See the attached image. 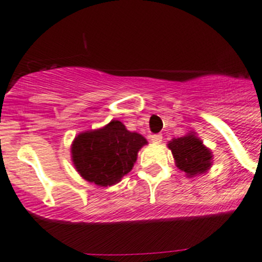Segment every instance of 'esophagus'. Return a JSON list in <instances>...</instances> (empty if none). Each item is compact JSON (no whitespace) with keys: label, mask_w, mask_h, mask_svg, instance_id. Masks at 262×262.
<instances>
[{"label":"esophagus","mask_w":262,"mask_h":262,"mask_svg":"<svg viewBox=\"0 0 262 262\" xmlns=\"http://www.w3.org/2000/svg\"><path fill=\"white\" fill-rule=\"evenodd\" d=\"M151 141L154 143H161L162 142V136L161 134H152L151 136Z\"/></svg>","instance_id":"obj_1"}]
</instances>
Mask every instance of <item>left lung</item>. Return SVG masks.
<instances>
[{
  "label": "left lung",
  "mask_w": 262,
  "mask_h": 262,
  "mask_svg": "<svg viewBox=\"0 0 262 262\" xmlns=\"http://www.w3.org/2000/svg\"><path fill=\"white\" fill-rule=\"evenodd\" d=\"M177 166L188 177L199 175L211 166V152L194 134L172 139L169 143Z\"/></svg>",
  "instance_id": "1"
}]
</instances>
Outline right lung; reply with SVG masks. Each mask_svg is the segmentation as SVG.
I'll list each match as a JSON object with an SVG mask.
<instances>
[{
    "label": "right lung",
    "instance_id": "1",
    "mask_svg": "<svg viewBox=\"0 0 262 262\" xmlns=\"http://www.w3.org/2000/svg\"><path fill=\"white\" fill-rule=\"evenodd\" d=\"M147 143L138 133L113 120L102 129L85 132L74 139L73 162L85 180L101 187L116 184L134 166L139 148Z\"/></svg>",
    "mask_w": 262,
    "mask_h": 262
}]
</instances>
